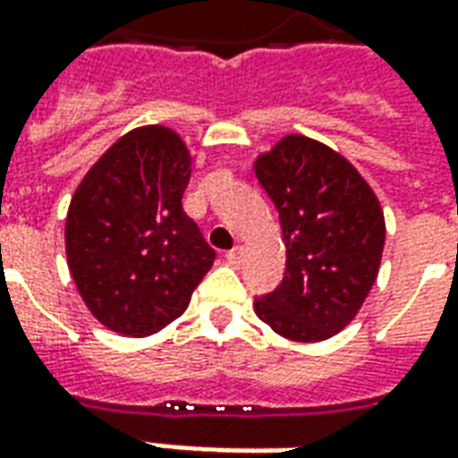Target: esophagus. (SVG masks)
<instances>
[{
	"label": "esophagus",
	"mask_w": 458,
	"mask_h": 458,
	"mask_svg": "<svg viewBox=\"0 0 458 458\" xmlns=\"http://www.w3.org/2000/svg\"><path fill=\"white\" fill-rule=\"evenodd\" d=\"M242 258H245V248H242V245H238V248H233L228 252V255H225V259H228L233 267H238L240 262H242Z\"/></svg>",
	"instance_id": "34e87169"
}]
</instances>
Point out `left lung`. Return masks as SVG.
<instances>
[{"mask_svg":"<svg viewBox=\"0 0 458 458\" xmlns=\"http://www.w3.org/2000/svg\"><path fill=\"white\" fill-rule=\"evenodd\" d=\"M287 248L284 279L255 301L275 334L314 344L344 331L375 284L385 245L380 200L351 161L287 134L255 161Z\"/></svg>","mask_w":458,"mask_h":458,"instance_id":"8db88e82","label":"left lung"}]
</instances>
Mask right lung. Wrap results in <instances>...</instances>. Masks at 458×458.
I'll use <instances>...</instances> for the list:
<instances>
[{
    "instance_id": "1",
    "label": "right lung",
    "mask_w": 458,
    "mask_h": 458,
    "mask_svg": "<svg viewBox=\"0 0 458 458\" xmlns=\"http://www.w3.org/2000/svg\"><path fill=\"white\" fill-rule=\"evenodd\" d=\"M191 154L161 124L127 131L85 174L65 218L68 269L85 307L122 336L179 318L216 250L183 213Z\"/></svg>"
}]
</instances>
